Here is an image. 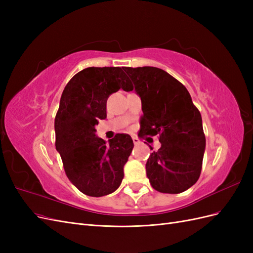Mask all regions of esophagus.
Segmentation results:
<instances>
[{
  "label": "esophagus",
  "instance_id": "34e87169",
  "mask_svg": "<svg viewBox=\"0 0 253 253\" xmlns=\"http://www.w3.org/2000/svg\"><path fill=\"white\" fill-rule=\"evenodd\" d=\"M132 139H133V142H134V144H135V145H137V144H139V143H140V140H139L138 138H137V137H135V136H133V137H132Z\"/></svg>",
  "mask_w": 253,
  "mask_h": 253
}]
</instances>
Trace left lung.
I'll list each match as a JSON object with an SVG mask.
<instances>
[{
	"label": "left lung",
	"mask_w": 253,
	"mask_h": 253,
	"mask_svg": "<svg viewBox=\"0 0 253 253\" xmlns=\"http://www.w3.org/2000/svg\"><path fill=\"white\" fill-rule=\"evenodd\" d=\"M124 70L141 99L139 134L158 135L162 143L145 165L151 185L162 193H181L201 175L206 149L202 115L188 89L164 70L153 66Z\"/></svg>",
	"instance_id": "obj_1"
}]
</instances>
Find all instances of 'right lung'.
Segmentation results:
<instances>
[{
	"label": "right lung",
	"mask_w": 253,
	"mask_h": 253,
	"mask_svg": "<svg viewBox=\"0 0 253 253\" xmlns=\"http://www.w3.org/2000/svg\"><path fill=\"white\" fill-rule=\"evenodd\" d=\"M132 83L121 67H87L66 84L55 119L56 150L68 179L83 194L100 197L116 191L134 143L117 134L106 144L96 135L99 119L106 118L108 98Z\"/></svg>",
	"instance_id": "add662e5"
}]
</instances>
